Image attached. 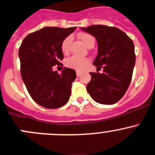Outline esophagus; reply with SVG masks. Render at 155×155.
Returning <instances> with one entry per match:
<instances>
[{
	"mask_svg": "<svg viewBox=\"0 0 155 155\" xmlns=\"http://www.w3.org/2000/svg\"><path fill=\"white\" fill-rule=\"evenodd\" d=\"M81 73H81V72H79V71H76V76H80V75H81Z\"/></svg>",
	"mask_w": 155,
	"mask_h": 155,
	"instance_id": "34e87169",
	"label": "esophagus"
}]
</instances>
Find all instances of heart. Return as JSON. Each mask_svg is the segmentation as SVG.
<instances>
[{
  "label": "heart",
  "instance_id": "heart-1",
  "mask_svg": "<svg viewBox=\"0 0 155 155\" xmlns=\"http://www.w3.org/2000/svg\"><path fill=\"white\" fill-rule=\"evenodd\" d=\"M79 39L82 41V42L85 45L86 47L94 45V38L91 35L88 33H82L79 35ZM70 42V38L67 37L63 41L61 44V51L64 54H67L69 51V45ZM89 64V61L87 58H79L76 56H73L71 58L66 60L65 64L67 67L73 70L81 71L83 70Z\"/></svg>",
  "mask_w": 155,
  "mask_h": 155
}]
</instances>
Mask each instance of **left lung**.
I'll return each mask as SVG.
<instances>
[{"label": "left lung", "instance_id": "1", "mask_svg": "<svg viewBox=\"0 0 155 155\" xmlns=\"http://www.w3.org/2000/svg\"><path fill=\"white\" fill-rule=\"evenodd\" d=\"M81 29L97 40V55L93 64L103 73H90L86 86L91 98L102 104H113L120 100L128 89L136 63L133 40L116 27L93 25Z\"/></svg>", "mask_w": 155, "mask_h": 155}]
</instances>
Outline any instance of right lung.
<instances>
[{"instance_id": "add662e5", "label": "right lung", "mask_w": 155, "mask_h": 155, "mask_svg": "<svg viewBox=\"0 0 155 155\" xmlns=\"http://www.w3.org/2000/svg\"><path fill=\"white\" fill-rule=\"evenodd\" d=\"M76 28L44 27L28 35L19 47L22 81L31 98L44 107L59 108L70 99L76 71L62 67L59 74L53 67L63 66L61 44Z\"/></svg>"}]
</instances>
